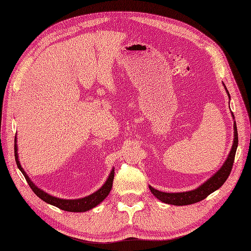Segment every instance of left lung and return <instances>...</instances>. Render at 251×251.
Wrapping results in <instances>:
<instances>
[{"label":"left lung","mask_w":251,"mask_h":251,"mask_svg":"<svg viewBox=\"0 0 251 251\" xmlns=\"http://www.w3.org/2000/svg\"><path fill=\"white\" fill-rule=\"evenodd\" d=\"M227 90V88H226ZM228 92V90H227ZM228 96L230 98V94L228 92ZM233 115V113H232ZM234 118V117H233ZM234 140H233V145L232 150L230 151L229 156L226 161H225L222 169L218 171L214 176H212L209 180L205 181L201 187L197 188L196 190L189 191V192H183V193H164L160 192L156 189L150 187V190L151 193L155 195L159 201L162 202L169 203V204H174V205H187L192 204L198 201H201L202 199L207 198L211 193H213L217 189H220L222 185L227 180L229 177L231 170H232L233 162H234V157L237 149V144H239V137H237V129H236V124L234 122Z\"/></svg>","instance_id":"8db88e82"}]
</instances>
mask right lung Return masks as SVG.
<instances>
[{"instance_id":"add662e5","label":"right lung","mask_w":251,"mask_h":251,"mask_svg":"<svg viewBox=\"0 0 251 251\" xmlns=\"http://www.w3.org/2000/svg\"><path fill=\"white\" fill-rule=\"evenodd\" d=\"M17 144H16V139H15V158H16V162L19 170L22 172L23 176L26 179L27 183L29 184L30 189L34 191L35 194L41 198L43 201H46L50 204H53L55 207L59 208L63 211H68V212H85L88 211L90 209L94 208L95 205H98L99 203H100L104 199L108 196L109 193L111 191L112 188V182H113V178H114V170L111 171L110 175H109L107 181L105 182V184L99 190L94 192L93 194L89 195L87 197L83 198H79V199H61V198H57L54 196H50L48 193H46L44 191L40 190L39 188H37L36 185L31 182V180L29 179V177L26 175V173L24 172V170L22 169V166L19 162L18 159V152H17Z\"/></svg>"}]
</instances>
